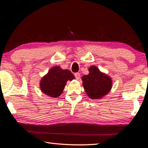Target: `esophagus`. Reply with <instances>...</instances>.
<instances>
[{
	"instance_id": "1",
	"label": "esophagus",
	"mask_w": 148,
	"mask_h": 148,
	"mask_svg": "<svg viewBox=\"0 0 148 148\" xmlns=\"http://www.w3.org/2000/svg\"><path fill=\"white\" fill-rule=\"evenodd\" d=\"M75 79L77 80H79L80 79V77H81V75H80L79 73H76L75 74Z\"/></svg>"
}]
</instances>
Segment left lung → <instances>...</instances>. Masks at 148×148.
I'll list each match as a JSON object with an SVG mask.
<instances>
[{"label":"left lung","instance_id":"8db88e82","mask_svg":"<svg viewBox=\"0 0 148 148\" xmlns=\"http://www.w3.org/2000/svg\"><path fill=\"white\" fill-rule=\"evenodd\" d=\"M88 71V75L82 77L84 90L89 98L92 100H98L111 90L112 80L94 65L89 67Z\"/></svg>","mask_w":148,"mask_h":148}]
</instances>
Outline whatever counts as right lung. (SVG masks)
Listing matches in <instances>:
<instances>
[{
    "instance_id": "add662e5",
    "label": "right lung",
    "mask_w": 148,
    "mask_h": 148,
    "mask_svg": "<svg viewBox=\"0 0 148 148\" xmlns=\"http://www.w3.org/2000/svg\"><path fill=\"white\" fill-rule=\"evenodd\" d=\"M74 79V75L69 70L62 69L59 66L53 67L41 79L40 90L46 95L57 98L63 92L67 81Z\"/></svg>"
}]
</instances>
